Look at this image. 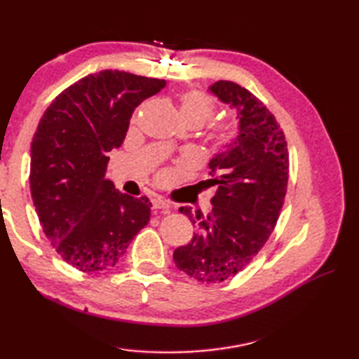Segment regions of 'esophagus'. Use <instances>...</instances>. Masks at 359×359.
Instances as JSON below:
<instances>
[{
	"label": "esophagus",
	"mask_w": 359,
	"mask_h": 359,
	"mask_svg": "<svg viewBox=\"0 0 359 359\" xmlns=\"http://www.w3.org/2000/svg\"><path fill=\"white\" fill-rule=\"evenodd\" d=\"M151 204H154L155 209H169V208H171V204H169L166 199H163L161 196H154V199H151Z\"/></svg>",
	"instance_id": "34e87169"
}]
</instances>
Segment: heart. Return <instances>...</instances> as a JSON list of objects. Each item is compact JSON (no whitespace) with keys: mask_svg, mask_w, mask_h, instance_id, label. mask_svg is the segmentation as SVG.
<instances>
[{"mask_svg":"<svg viewBox=\"0 0 359 359\" xmlns=\"http://www.w3.org/2000/svg\"><path fill=\"white\" fill-rule=\"evenodd\" d=\"M215 111V102L212 96L201 90H187V92L180 96V115L182 120L193 121L201 126L204 121H208L212 114ZM238 136V125L234 121H222L217 123L212 130V141L217 147H226L234 141ZM168 174H161L160 180H166Z\"/></svg>","mask_w":359,"mask_h":359,"instance_id":"heart-1","label":"heart"}]
</instances>
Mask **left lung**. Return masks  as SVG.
I'll list each match as a JSON object with an SVG mask.
<instances>
[{"mask_svg": "<svg viewBox=\"0 0 359 359\" xmlns=\"http://www.w3.org/2000/svg\"><path fill=\"white\" fill-rule=\"evenodd\" d=\"M210 92L239 120V135L209 163V187H217L204 217L179 210L196 224L191 242L174 250L175 266L188 277L218 283L241 272L276 228L288 184V149L274 115L257 96L229 81Z\"/></svg>", "mask_w": 359, "mask_h": 359, "instance_id": "obj_1", "label": "left lung"}]
</instances>
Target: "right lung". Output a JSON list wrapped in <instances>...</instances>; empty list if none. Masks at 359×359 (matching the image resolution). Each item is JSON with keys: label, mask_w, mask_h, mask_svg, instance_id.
Listing matches in <instances>:
<instances>
[{"label": "right lung", "mask_w": 359, "mask_h": 359, "mask_svg": "<svg viewBox=\"0 0 359 359\" xmlns=\"http://www.w3.org/2000/svg\"><path fill=\"white\" fill-rule=\"evenodd\" d=\"M165 85L104 69L63 90L42 115L32 142L29 190L47 239L79 271L117 264L150 220L149 198L115 190L106 168L135 109Z\"/></svg>", "instance_id": "obj_1"}]
</instances>
